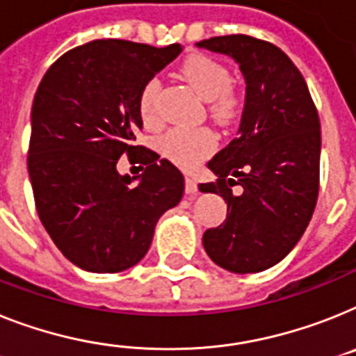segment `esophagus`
Returning <instances> with one entry per match:
<instances>
[{
    "mask_svg": "<svg viewBox=\"0 0 356 356\" xmlns=\"http://www.w3.org/2000/svg\"><path fill=\"white\" fill-rule=\"evenodd\" d=\"M184 184H186V193L188 195H195L197 193V181L195 177H192V175H186V179H184Z\"/></svg>",
    "mask_w": 356,
    "mask_h": 356,
    "instance_id": "34e87169",
    "label": "esophagus"
}]
</instances>
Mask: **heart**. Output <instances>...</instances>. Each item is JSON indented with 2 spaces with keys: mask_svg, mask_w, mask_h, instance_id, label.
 I'll return each instance as SVG.
<instances>
[{
  "mask_svg": "<svg viewBox=\"0 0 356 356\" xmlns=\"http://www.w3.org/2000/svg\"><path fill=\"white\" fill-rule=\"evenodd\" d=\"M181 76L204 101H210V112L219 122H229L238 113L237 95L229 90L232 74L222 63L208 56H192L181 67ZM161 90L159 79L146 83L139 99V108L145 124L154 127L159 121L157 115V95ZM215 148V137L206 128H170L159 139V150L179 166L192 168L206 159Z\"/></svg>",
  "mask_w": 356,
  "mask_h": 356,
  "instance_id": "obj_1",
  "label": "heart"
}]
</instances>
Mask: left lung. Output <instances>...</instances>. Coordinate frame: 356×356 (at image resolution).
<instances>
[{
    "label": "left lung",
    "instance_id": "obj_1",
    "mask_svg": "<svg viewBox=\"0 0 356 356\" xmlns=\"http://www.w3.org/2000/svg\"><path fill=\"white\" fill-rule=\"evenodd\" d=\"M238 63L246 103L238 136L208 163L228 202L226 220L202 235L215 264L257 273L280 262L306 232L321 181V119L302 74L279 47L232 34L197 43ZM239 192L233 193V186Z\"/></svg>",
    "mask_w": 356,
    "mask_h": 356
}]
</instances>
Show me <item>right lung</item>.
<instances>
[{"instance_id":"right-lung-1","label":"right lung","mask_w":356,"mask_h":356,"mask_svg":"<svg viewBox=\"0 0 356 356\" xmlns=\"http://www.w3.org/2000/svg\"><path fill=\"white\" fill-rule=\"evenodd\" d=\"M181 50L179 43L95 40L63 54L38 86L26 159L35 210L59 252L81 270L136 266L161 215L183 199V173L134 145L143 88ZM124 153L145 166L137 185L115 168Z\"/></svg>"}]
</instances>
